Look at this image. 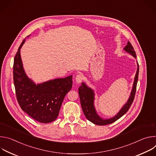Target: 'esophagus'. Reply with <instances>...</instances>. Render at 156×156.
Segmentation results:
<instances>
[{
  "instance_id": "34e87169",
  "label": "esophagus",
  "mask_w": 156,
  "mask_h": 156,
  "mask_svg": "<svg viewBox=\"0 0 156 156\" xmlns=\"http://www.w3.org/2000/svg\"><path fill=\"white\" fill-rule=\"evenodd\" d=\"M84 79V76L81 74H78L75 77V81L77 83H80Z\"/></svg>"
}]
</instances>
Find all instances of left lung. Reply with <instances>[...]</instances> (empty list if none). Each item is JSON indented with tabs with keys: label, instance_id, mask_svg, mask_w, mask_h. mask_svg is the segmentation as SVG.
Masks as SVG:
<instances>
[{
	"label": "left lung",
	"instance_id": "1",
	"mask_svg": "<svg viewBox=\"0 0 156 156\" xmlns=\"http://www.w3.org/2000/svg\"><path fill=\"white\" fill-rule=\"evenodd\" d=\"M124 51L126 52L131 54L133 57H134L135 58H136V52L131 46V43L128 41L127 45L124 48ZM137 71L135 75L134 82H133V85L132 87V90L130 93V96L128 98L127 102L125 104V105L122 107V108L120 110L118 114L110 119H104L101 118L98 114L94 107V90L90 87H88L86 83H82L81 86H80L78 88V93L80 98L81 105L84 112V114L86 119L93 123L94 124L98 125H106L110 123H112L118 119H119L121 117H122L127 111L129 110L131 107L132 102H133L135 98V95L136 90V85L138 79V74H139V65L137 63Z\"/></svg>",
	"mask_w": 156,
	"mask_h": 156
}]
</instances>
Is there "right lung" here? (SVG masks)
Wrapping results in <instances>:
<instances>
[{
    "label": "right lung",
    "mask_w": 156,
    "mask_h": 156,
    "mask_svg": "<svg viewBox=\"0 0 156 156\" xmlns=\"http://www.w3.org/2000/svg\"><path fill=\"white\" fill-rule=\"evenodd\" d=\"M25 42V39L14 58L13 72L16 99L21 109L31 118L48 123L57 118L63 99L72 89V75L36 84L26 74L21 61L20 49Z\"/></svg>",
    "instance_id": "obj_1"
}]
</instances>
